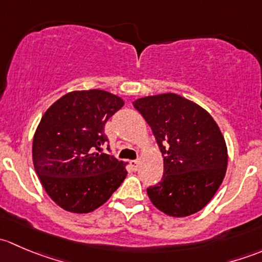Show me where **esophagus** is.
<instances>
[{
	"label": "esophagus",
	"mask_w": 262,
	"mask_h": 262,
	"mask_svg": "<svg viewBox=\"0 0 262 262\" xmlns=\"http://www.w3.org/2000/svg\"><path fill=\"white\" fill-rule=\"evenodd\" d=\"M130 167L133 168L134 171H137L139 168V161L138 160H134V161H130Z\"/></svg>",
	"instance_id": "obj_1"
}]
</instances>
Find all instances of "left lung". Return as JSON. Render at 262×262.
I'll return each mask as SVG.
<instances>
[{
    "mask_svg": "<svg viewBox=\"0 0 262 262\" xmlns=\"http://www.w3.org/2000/svg\"><path fill=\"white\" fill-rule=\"evenodd\" d=\"M163 157V176L147 189L150 202L170 216H187L212 200L226 175V141L212 115L176 94L136 100Z\"/></svg>",
    "mask_w": 262,
    "mask_h": 262,
    "instance_id": "1",
    "label": "left lung"
}]
</instances>
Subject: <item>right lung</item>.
I'll use <instances>...</instances> for the list:
<instances>
[{
	"label": "right lung",
	"instance_id": "right-lung-1",
	"mask_svg": "<svg viewBox=\"0 0 262 262\" xmlns=\"http://www.w3.org/2000/svg\"><path fill=\"white\" fill-rule=\"evenodd\" d=\"M123 99L102 90L72 91L41 118L33 162L50 199L71 213H90L109 200L126 178L125 163L101 152L104 128Z\"/></svg>",
	"mask_w": 262,
	"mask_h": 262
}]
</instances>
